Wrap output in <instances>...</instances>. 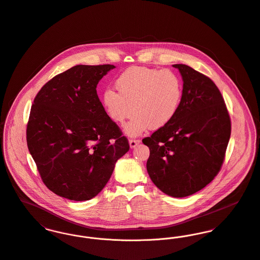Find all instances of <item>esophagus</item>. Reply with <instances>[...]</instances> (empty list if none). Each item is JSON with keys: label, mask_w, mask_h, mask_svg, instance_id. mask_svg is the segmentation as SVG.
Instances as JSON below:
<instances>
[{"label": "esophagus", "mask_w": 260, "mask_h": 260, "mask_svg": "<svg viewBox=\"0 0 260 260\" xmlns=\"http://www.w3.org/2000/svg\"><path fill=\"white\" fill-rule=\"evenodd\" d=\"M140 143V140H129V146H131V148H135Z\"/></svg>", "instance_id": "1"}]
</instances>
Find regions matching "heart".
<instances>
[{
  "mask_svg": "<svg viewBox=\"0 0 260 260\" xmlns=\"http://www.w3.org/2000/svg\"><path fill=\"white\" fill-rule=\"evenodd\" d=\"M118 93L107 89L103 105L110 120L121 124L133 112L134 118L125 125L129 137H138L148 128L158 129L175 117L183 96L179 76L170 70L131 67L116 80Z\"/></svg>",
  "mask_w": 260,
  "mask_h": 260,
  "instance_id": "1",
  "label": "heart"
}]
</instances>
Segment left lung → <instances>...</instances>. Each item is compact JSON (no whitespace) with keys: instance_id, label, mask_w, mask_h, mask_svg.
<instances>
[{"instance_id":"1","label":"left lung","mask_w":260,"mask_h":260,"mask_svg":"<svg viewBox=\"0 0 260 260\" xmlns=\"http://www.w3.org/2000/svg\"><path fill=\"white\" fill-rule=\"evenodd\" d=\"M183 80L179 109L169 123L142 140L154 185L168 196L183 198L214 179L224 159L231 119L223 98L209 77L185 64H174Z\"/></svg>"}]
</instances>
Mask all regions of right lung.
<instances>
[{
	"instance_id": "1",
	"label": "right lung",
	"mask_w": 260,
	"mask_h": 260,
	"mask_svg": "<svg viewBox=\"0 0 260 260\" xmlns=\"http://www.w3.org/2000/svg\"><path fill=\"white\" fill-rule=\"evenodd\" d=\"M111 64L76 65L48 81L36 96L26 142L45 186L62 198L87 201L111 178L129 144L97 95Z\"/></svg>"
}]
</instances>
